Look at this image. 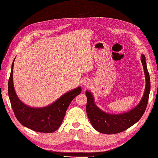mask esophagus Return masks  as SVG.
<instances>
[{"label": "esophagus", "mask_w": 158, "mask_h": 158, "mask_svg": "<svg viewBox=\"0 0 158 158\" xmlns=\"http://www.w3.org/2000/svg\"><path fill=\"white\" fill-rule=\"evenodd\" d=\"M82 84L84 85V86L87 87V86H89V85H90V82L89 81V80L84 79L82 81Z\"/></svg>", "instance_id": "1"}]
</instances>
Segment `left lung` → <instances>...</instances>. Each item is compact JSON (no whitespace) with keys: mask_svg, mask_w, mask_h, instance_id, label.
Segmentation results:
<instances>
[{"mask_svg":"<svg viewBox=\"0 0 158 158\" xmlns=\"http://www.w3.org/2000/svg\"><path fill=\"white\" fill-rule=\"evenodd\" d=\"M141 62L146 78L144 93L140 103L131 111L121 114H110L104 112L95 105L93 94L89 91H85L87 115L92 125L97 131L106 135L121 132L135 125L144 113L150 95V79L146 66V57L143 54L141 55Z\"/></svg>","mask_w":158,"mask_h":158,"instance_id":"left-lung-1","label":"left lung"}]
</instances>
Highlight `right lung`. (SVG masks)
Wrapping results in <instances>:
<instances>
[{"mask_svg": "<svg viewBox=\"0 0 158 158\" xmlns=\"http://www.w3.org/2000/svg\"><path fill=\"white\" fill-rule=\"evenodd\" d=\"M14 59L8 80V92L14 114L22 125L39 132L51 133L56 131L63 122L66 110L73 99L79 95L82 88L78 86L65 93L55 102L44 107H32L18 98L13 83Z\"/></svg>", "mask_w": 158, "mask_h": 158, "instance_id": "add662e5", "label": "right lung"}]
</instances>
